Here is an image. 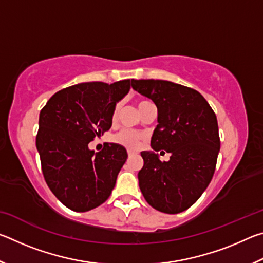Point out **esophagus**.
I'll return each instance as SVG.
<instances>
[{
    "label": "esophagus",
    "instance_id": "34e87169",
    "mask_svg": "<svg viewBox=\"0 0 263 263\" xmlns=\"http://www.w3.org/2000/svg\"><path fill=\"white\" fill-rule=\"evenodd\" d=\"M127 154H128V157H132V155H135V154H137V153L135 152V151H130V149H128V151H127Z\"/></svg>",
    "mask_w": 263,
    "mask_h": 263
}]
</instances>
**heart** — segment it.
I'll list each match as a JSON object with an SVG mask.
<instances>
[{
    "label": "heart",
    "mask_w": 263,
    "mask_h": 263,
    "mask_svg": "<svg viewBox=\"0 0 263 263\" xmlns=\"http://www.w3.org/2000/svg\"><path fill=\"white\" fill-rule=\"evenodd\" d=\"M148 103L149 102L144 101V100L138 101V103H137L138 109L140 110L141 108H144V106ZM118 110H119V104H116L114 110H112V114H111V119H112V121H115V119L117 118ZM144 138H145V136L140 132L123 130L111 137V140H112V142H115V144L121 145V146H123V147H125L127 149H137V148H139V146L141 145Z\"/></svg>",
    "instance_id": "obj_1"
}]
</instances>
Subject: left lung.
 Listing matches in <instances>:
<instances>
[{"label": "left lung", "mask_w": 263, "mask_h": 263, "mask_svg": "<svg viewBox=\"0 0 263 263\" xmlns=\"http://www.w3.org/2000/svg\"><path fill=\"white\" fill-rule=\"evenodd\" d=\"M131 83L158 108L159 124L151 139L154 152H141L139 188L155 210L180 213L201 197L212 180L220 149L216 114L189 87L164 80ZM161 149L171 153L169 162H161L155 153Z\"/></svg>", "instance_id": "8db88e82"}]
</instances>
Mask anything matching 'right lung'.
<instances>
[{
	"instance_id": "1",
	"label": "right lung",
	"mask_w": 263,
	"mask_h": 263,
	"mask_svg": "<svg viewBox=\"0 0 263 263\" xmlns=\"http://www.w3.org/2000/svg\"><path fill=\"white\" fill-rule=\"evenodd\" d=\"M130 88V80L74 84L55 92L41 111L35 146L44 179L70 210L95 209L115 188L126 149L105 144L95 153L88 144L111 127L115 105Z\"/></svg>"
}]
</instances>
